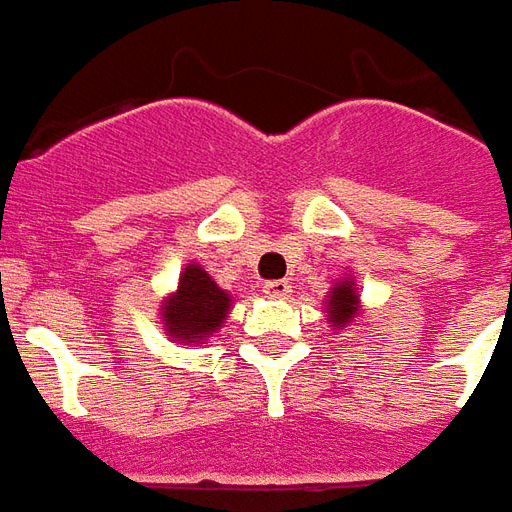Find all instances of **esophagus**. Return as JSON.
I'll return each mask as SVG.
<instances>
[{"mask_svg": "<svg viewBox=\"0 0 512 512\" xmlns=\"http://www.w3.org/2000/svg\"><path fill=\"white\" fill-rule=\"evenodd\" d=\"M262 289H264V295L273 297V300L289 297V292H292V286L286 284V281H267V284H264Z\"/></svg>", "mask_w": 512, "mask_h": 512, "instance_id": "1", "label": "esophagus"}]
</instances>
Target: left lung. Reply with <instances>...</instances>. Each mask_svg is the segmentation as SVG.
<instances>
[{"label":"left lung","mask_w":512,"mask_h":512,"mask_svg":"<svg viewBox=\"0 0 512 512\" xmlns=\"http://www.w3.org/2000/svg\"><path fill=\"white\" fill-rule=\"evenodd\" d=\"M355 311H358V295L353 292V281H344L333 289L331 300H328V317L333 325L344 328L347 322H353Z\"/></svg>","instance_id":"8db88e82"}]
</instances>
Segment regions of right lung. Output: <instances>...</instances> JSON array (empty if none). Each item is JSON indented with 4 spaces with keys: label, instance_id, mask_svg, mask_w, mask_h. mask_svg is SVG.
Masks as SVG:
<instances>
[{
    "label": "right lung",
    "instance_id": "add662e5",
    "mask_svg": "<svg viewBox=\"0 0 512 512\" xmlns=\"http://www.w3.org/2000/svg\"><path fill=\"white\" fill-rule=\"evenodd\" d=\"M231 300L209 275L190 264L179 278V292L165 303V328L179 342H201L204 336L215 333L226 320Z\"/></svg>",
    "mask_w": 512,
    "mask_h": 512
}]
</instances>
